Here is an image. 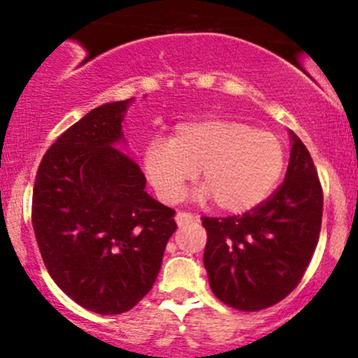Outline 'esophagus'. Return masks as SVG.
<instances>
[{
    "label": "esophagus",
    "instance_id": "1",
    "mask_svg": "<svg viewBox=\"0 0 358 358\" xmlns=\"http://www.w3.org/2000/svg\"><path fill=\"white\" fill-rule=\"evenodd\" d=\"M175 220H176V223H178V225H187V223L194 222V220H196V216L190 215V213L180 211V213H176Z\"/></svg>",
    "mask_w": 358,
    "mask_h": 358
}]
</instances>
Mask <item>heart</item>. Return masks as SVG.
I'll use <instances>...</instances> for the list:
<instances>
[{"label": "heart", "mask_w": 358, "mask_h": 358, "mask_svg": "<svg viewBox=\"0 0 358 358\" xmlns=\"http://www.w3.org/2000/svg\"><path fill=\"white\" fill-rule=\"evenodd\" d=\"M286 149L275 133L223 117L176 124L173 138L156 136L143 152V169L164 202H178L202 169L201 199L213 197L227 213H246L275 190Z\"/></svg>", "instance_id": "heart-1"}]
</instances>
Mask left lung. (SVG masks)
<instances>
[{"label":"left lung","instance_id":"obj_1","mask_svg":"<svg viewBox=\"0 0 358 358\" xmlns=\"http://www.w3.org/2000/svg\"><path fill=\"white\" fill-rule=\"evenodd\" d=\"M286 178L243 215L202 216L204 266L216 298L241 312L282 301L305 275L319 243L324 194L312 156L291 133Z\"/></svg>","mask_w":358,"mask_h":358}]
</instances>
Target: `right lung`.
<instances>
[{
  "label": "right lung",
  "instance_id": "obj_1",
  "mask_svg": "<svg viewBox=\"0 0 358 358\" xmlns=\"http://www.w3.org/2000/svg\"><path fill=\"white\" fill-rule=\"evenodd\" d=\"M128 100L90 110L46 150L32 189V229L46 270L100 315L131 310L152 289L175 209L145 192L122 140Z\"/></svg>",
  "mask_w": 358,
  "mask_h": 358
}]
</instances>
